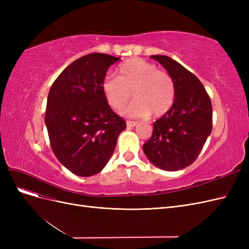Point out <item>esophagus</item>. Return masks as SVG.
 Returning a JSON list of instances; mask_svg holds the SVG:
<instances>
[{"label":"esophagus","instance_id":"obj_1","mask_svg":"<svg viewBox=\"0 0 249 249\" xmlns=\"http://www.w3.org/2000/svg\"><path fill=\"white\" fill-rule=\"evenodd\" d=\"M138 124V123L137 122H133V120H126V125L127 126H135V125H137Z\"/></svg>","mask_w":249,"mask_h":249}]
</instances>
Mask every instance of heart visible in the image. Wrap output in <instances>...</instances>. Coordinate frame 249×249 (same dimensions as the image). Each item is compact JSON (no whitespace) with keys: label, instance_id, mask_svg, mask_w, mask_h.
<instances>
[{"label":"heart","instance_id":"1","mask_svg":"<svg viewBox=\"0 0 249 249\" xmlns=\"http://www.w3.org/2000/svg\"><path fill=\"white\" fill-rule=\"evenodd\" d=\"M102 89L109 106L114 110L123 109L131 100L126 114L154 117L166 114L176 100V85L170 74L142 60L133 58L118 67V77L107 76Z\"/></svg>","mask_w":249,"mask_h":249}]
</instances>
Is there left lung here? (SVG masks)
Segmentation results:
<instances>
[{
  "instance_id": "1",
  "label": "left lung",
  "mask_w": 249,
  "mask_h": 249,
  "mask_svg": "<svg viewBox=\"0 0 249 249\" xmlns=\"http://www.w3.org/2000/svg\"><path fill=\"white\" fill-rule=\"evenodd\" d=\"M176 85L170 110L154 123L152 137L143 144L148 160L164 170L185 168L197 159L212 132L211 99L198 78L167 56L154 55Z\"/></svg>"
}]
</instances>
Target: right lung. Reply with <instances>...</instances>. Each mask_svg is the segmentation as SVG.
<instances>
[{"label": "right lung", "instance_id": "right-lung-1", "mask_svg": "<svg viewBox=\"0 0 249 249\" xmlns=\"http://www.w3.org/2000/svg\"><path fill=\"white\" fill-rule=\"evenodd\" d=\"M119 58L93 53L70 64L50 89L44 122L56 158L80 177L99 173L114 152L125 120L111 109L102 84Z\"/></svg>", "mask_w": 249, "mask_h": 249}]
</instances>
